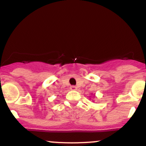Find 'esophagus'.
I'll return each instance as SVG.
<instances>
[{
  "label": "esophagus",
  "instance_id": "1",
  "mask_svg": "<svg viewBox=\"0 0 146 146\" xmlns=\"http://www.w3.org/2000/svg\"><path fill=\"white\" fill-rule=\"evenodd\" d=\"M77 87L75 86H71V87H70V89L71 90H77Z\"/></svg>",
  "mask_w": 146,
  "mask_h": 146
}]
</instances>
